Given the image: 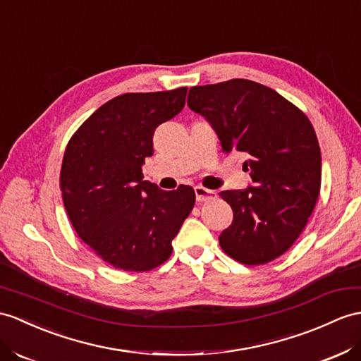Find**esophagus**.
I'll return each instance as SVG.
<instances>
[{"mask_svg":"<svg viewBox=\"0 0 361 361\" xmlns=\"http://www.w3.org/2000/svg\"><path fill=\"white\" fill-rule=\"evenodd\" d=\"M195 192H196V199H197V202H207V200H211V199H214L217 195H216V191H213V190H208V188H205V187H200V185H197V187H195Z\"/></svg>","mask_w":361,"mask_h":361,"instance_id":"1","label":"esophagus"}]
</instances>
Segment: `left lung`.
<instances>
[{
	"label": "left lung",
	"instance_id": "obj_1",
	"mask_svg": "<svg viewBox=\"0 0 361 361\" xmlns=\"http://www.w3.org/2000/svg\"><path fill=\"white\" fill-rule=\"evenodd\" d=\"M188 107L214 128L225 153L248 157L252 185L219 192L233 222L219 235L221 248L243 265H265L302 234L317 204L320 145L306 114L267 85L250 79L191 87Z\"/></svg>",
	"mask_w": 361,
	"mask_h": 361
}]
</instances>
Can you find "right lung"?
<instances>
[{
	"mask_svg": "<svg viewBox=\"0 0 361 361\" xmlns=\"http://www.w3.org/2000/svg\"><path fill=\"white\" fill-rule=\"evenodd\" d=\"M187 90L116 96L68 140L59 176L66 211L78 235L113 268L162 265L195 207L190 185L164 191L142 174L156 127L183 109Z\"/></svg>",
	"mask_w": 361,
	"mask_h": 361,
	"instance_id": "add662e5",
	"label": "right lung"
}]
</instances>
